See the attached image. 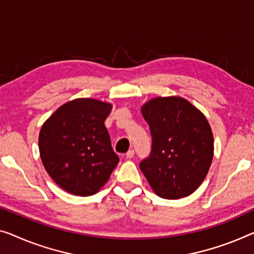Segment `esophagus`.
I'll return each instance as SVG.
<instances>
[{
	"mask_svg": "<svg viewBox=\"0 0 254 254\" xmlns=\"http://www.w3.org/2000/svg\"><path fill=\"white\" fill-rule=\"evenodd\" d=\"M134 156V150L133 149H130L127 153V158H132Z\"/></svg>",
	"mask_w": 254,
	"mask_h": 254,
	"instance_id": "1",
	"label": "esophagus"
}]
</instances>
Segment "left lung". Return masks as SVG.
<instances>
[{"instance_id":"1","label":"left lung","mask_w":254,"mask_h":254,"mask_svg":"<svg viewBox=\"0 0 254 254\" xmlns=\"http://www.w3.org/2000/svg\"><path fill=\"white\" fill-rule=\"evenodd\" d=\"M151 133L150 156L140 163L155 194L183 198L197 189L213 158V133L198 108L181 97H156L141 107Z\"/></svg>"}]
</instances>
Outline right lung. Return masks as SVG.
Returning <instances> with one entry per match:
<instances>
[{"label": "right lung", "mask_w": 254, "mask_h": 254, "mask_svg": "<svg viewBox=\"0 0 254 254\" xmlns=\"http://www.w3.org/2000/svg\"><path fill=\"white\" fill-rule=\"evenodd\" d=\"M113 105L78 98L57 109L39 135L40 156L64 190L91 196L107 183L120 158L112 148L105 120Z\"/></svg>", "instance_id": "add662e5"}]
</instances>
